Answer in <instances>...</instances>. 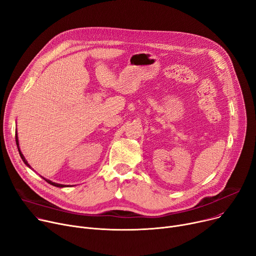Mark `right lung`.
<instances>
[{
    "label": "right lung",
    "mask_w": 256,
    "mask_h": 256,
    "mask_svg": "<svg viewBox=\"0 0 256 256\" xmlns=\"http://www.w3.org/2000/svg\"><path fill=\"white\" fill-rule=\"evenodd\" d=\"M15 140H16V146H18V152H20V157H22V161L24 162V164L26 165L28 168H30L32 170V168H31V165H30L28 163V161L26 160V158H24V156L22 155V151H20V142H18V131H16V134H15ZM43 178V176H42ZM45 181H46L48 184H50V185H52V186H56V187H58V188H64V187H68V186H66V185H63V184H58V183H54V182H52L50 180H48V178H43Z\"/></svg>",
    "instance_id": "add662e5"
}]
</instances>
